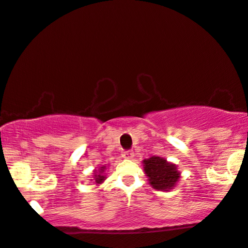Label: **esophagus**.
Listing matches in <instances>:
<instances>
[{
  "label": "esophagus",
  "instance_id": "obj_1",
  "mask_svg": "<svg viewBox=\"0 0 248 248\" xmlns=\"http://www.w3.org/2000/svg\"><path fill=\"white\" fill-rule=\"evenodd\" d=\"M122 157L124 158H133L134 157V153L131 151H126L122 153Z\"/></svg>",
  "mask_w": 248,
  "mask_h": 248
}]
</instances>
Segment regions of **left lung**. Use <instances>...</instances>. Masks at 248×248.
<instances>
[{
  "label": "left lung",
  "mask_w": 248,
  "mask_h": 248,
  "mask_svg": "<svg viewBox=\"0 0 248 248\" xmlns=\"http://www.w3.org/2000/svg\"><path fill=\"white\" fill-rule=\"evenodd\" d=\"M144 172L148 178V184L152 188L161 191L173 189L179 183L180 172L174 163L167 161V158L152 156L143 160Z\"/></svg>",
  "instance_id": "obj_1"
}]
</instances>
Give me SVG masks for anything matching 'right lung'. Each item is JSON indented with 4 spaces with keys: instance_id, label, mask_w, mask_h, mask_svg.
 Returning <instances> with one entry per match:
<instances>
[{
    "instance_id": "add662e5",
    "label": "right lung",
    "mask_w": 248,
    "mask_h": 248,
    "mask_svg": "<svg viewBox=\"0 0 248 248\" xmlns=\"http://www.w3.org/2000/svg\"><path fill=\"white\" fill-rule=\"evenodd\" d=\"M105 170H107V166H101L98 168V170H94V176L93 179H91L94 185H101L104 183V180L107 179V173H105Z\"/></svg>"
}]
</instances>
